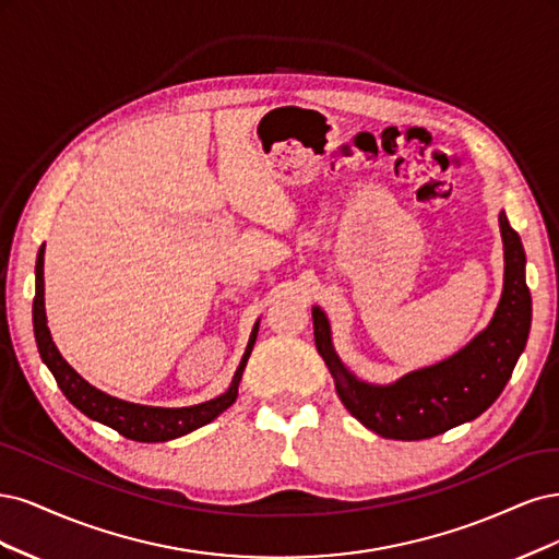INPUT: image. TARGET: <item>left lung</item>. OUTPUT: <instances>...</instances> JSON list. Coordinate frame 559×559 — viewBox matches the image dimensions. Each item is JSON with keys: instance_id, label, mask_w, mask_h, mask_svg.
Masks as SVG:
<instances>
[{"instance_id": "obj_1", "label": "left lung", "mask_w": 559, "mask_h": 559, "mask_svg": "<svg viewBox=\"0 0 559 559\" xmlns=\"http://www.w3.org/2000/svg\"><path fill=\"white\" fill-rule=\"evenodd\" d=\"M503 241V290L488 328L469 344L392 383L357 378L334 350L325 311L313 306L316 348L334 378L341 404L383 439L420 441L443 435L488 411L507 388L532 328V295L525 281V248L507 213H499Z\"/></svg>"}]
</instances>
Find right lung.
Instances as JSON below:
<instances>
[{
    "label": "right lung",
    "instance_id": "1",
    "mask_svg": "<svg viewBox=\"0 0 559 559\" xmlns=\"http://www.w3.org/2000/svg\"><path fill=\"white\" fill-rule=\"evenodd\" d=\"M44 253H46V243L39 248L37 269H34V272H37V295H34V306H32L34 336H37V346H39L44 365L50 369L52 376H56L62 394L81 413H85L87 418L116 429L118 435L128 437L132 441L159 443V441H171L183 435H190V431H194L197 427L218 418L223 411H227L234 402H237L239 383H241L248 357L255 346L260 320L253 325L241 362L237 371H234L229 388L221 394V397L194 404V406H183V408H162V406H143V404L124 402L97 390L95 385H90L85 378L60 355L58 346L52 344L48 318H46V301H44Z\"/></svg>",
    "mask_w": 559,
    "mask_h": 559
}]
</instances>
